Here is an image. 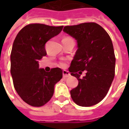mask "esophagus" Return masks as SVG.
I'll return each instance as SVG.
<instances>
[{"mask_svg":"<svg viewBox=\"0 0 129 129\" xmlns=\"http://www.w3.org/2000/svg\"><path fill=\"white\" fill-rule=\"evenodd\" d=\"M70 76V74L67 70H63V78H68Z\"/></svg>","mask_w":129,"mask_h":129,"instance_id":"obj_1","label":"esophagus"}]
</instances>
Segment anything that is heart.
Masks as SVG:
<instances>
[{
  "instance_id": "obj_1",
  "label": "heart",
  "mask_w": 129,
  "mask_h": 129,
  "mask_svg": "<svg viewBox=\"0 0 129 129\" xmlns=\"http://www.w3.org/2000/svg\"><path fill=\"white\" fill-rule=\"evenodd\" d=\"M67 39H70V37H65V38L63 39V40H67ZM63 40H62V41H63ZM61 66H63V63H61Z\"/></svg>"
}]
</instances>
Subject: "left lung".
Returning a JSON list of instances; mask_svg holds the SVG:
<instances>
[{"label": "left lung", "mask_w": 129, "mask_h": 129, "mask_svg": "<svg viewBox=\"0 0 129 129\" xmlns=\"http://www.w3.org/2000/svg\"><path fill=\"white\" fill-rule=\"evenodd\" d=\"M77 41V50L69 71L78 79L70 90L73 100L80 106H91L105 97L115 76L113 45L106 30L95 23L66 26L63 30ZM83 71L86 75L81 78Z\"/></svg>", "instance_id": "obj_1"}]
</instances>
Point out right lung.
Segmentation results:
<instances>
[{"mask_svg": "<svg viewBox=\"0 0 129 129\" xmlns=\"http://www.w3.org/2000/svg\"><path fill=\"white\" fill-rule=\"evenodd\" d=\"M63 26L29 24L16 35L11 52V75L16 91L25 102L42 106L54 94V85L62 78L59 68L45 72L39 61L45 56L47 41L61 32Z\"/></svg>", "mask_w": 129, "mask_h": 129, "instance_id": "add662e5", "label": "right lung"}]
</instances>
